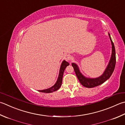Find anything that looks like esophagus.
<instances>
[{
  "label": "esophagus",
  "instance_id": "1",
  "mask_svg": "<svg viewBox=\"0 0 125 125\" xmlns=\"http://www.w3.org/2000/svg\"><path fill=\"white\" fill-rule=\"evenodd\" d=\"M71 56L69 55H67L65 56V60L67 61H71Z\"/></svg>",
  "mask_w": 125,
  "mask_h": 125
}]
</instances>
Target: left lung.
<instances>
[{
  "instance_id": "left-lung-1",
  "label": "left lung",
  "mask_w": 125,
  "mask_h": 125,
  "mask_svg": "<svg viewBox=\"0 0 125 125\" xmlns=\"http://www.w3.org/2000/svg\"><path fill=\"white\" fill-rule=\"evenodd\" d=\"M109 38L111 40L112 45V53L111 60H110L109 63L107 66L106 69L105 70L104 74L101 76H100L96 79H88L83 76L81 73H80L79 67L75 63H72V65L74 68L75 74L76 75L77 79H79L80 82L83 86L86 88H93L95 87L98 86V85L104 83L106 80H108L109 78L111 76L112 74L114 72L115 67L116 64V55H115V49L114 43L112 41L111 36L109 33Z\"/></svg>"
}]
</instances>
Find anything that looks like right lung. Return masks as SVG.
<instances>
[{"label": "right lung", "mask_w": 125, "mask_h": 125, "mask_svg": "<svg viewBox=\"0 0 125 125\" xmlns=\"http://www.w3.org/2000/svg\"><path fill=\"white\" fill-rule=\"evenodd\" d=\"M69 65V63L66 62L65 61H63L61 65L59 76H58V79L57 80V81H56V83L55 84V85H53L52 87L50 88H48L47 89H45V90H38V91L42 93H52V92L56 91V90H57L60 88L61 84H62L63 75V73H64V71L66 68V67Z\"/></svg>", "instance_id": "add662e5"}]
</instances>
